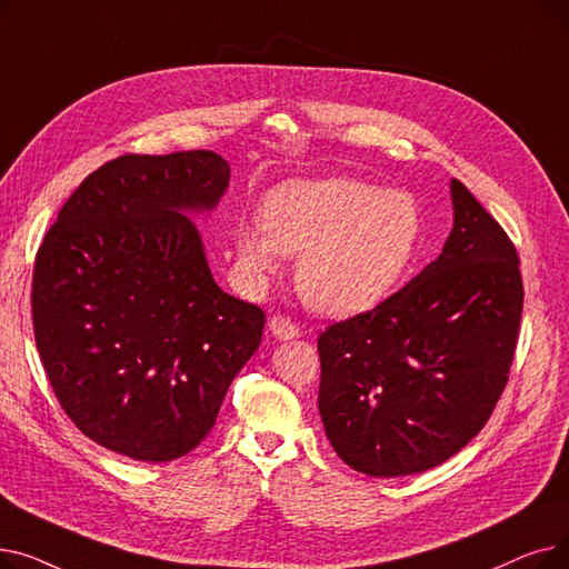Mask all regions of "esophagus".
Here are the masks:
<instances>
[{"mask_svg":"<svg viewBox=\"0 0 569 569\" xmlns=\"http://www.w3.org/2000/svg\"><path fill=\"white\" fill-rule=\"evenodd\" d=\"M269 332H272L277 339H295L297 335H300V327H297L286 316H274L272 320H269Z\"/></svg>","mask_w":569,"mask_h":569,"instance_id":"obj_1","label":"esophagus"}]
</instances>
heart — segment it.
Here are the masks:
<instances>
[{
  "label": "heart",
  "mask_w": 569,
  "mask_h": 569,
  "mask_svg": "<svg viewBox=\"0 0 569 569\" xmlns=\"http://www.w3.org/2000/svg\"><path fill=\"white\" fill-rule=\"evenodd\" d=\"M422 209L362 179H295L264 198L262 226L239 228L237 258L253 279L300 253L295 281L322 313L362 311L390 292L420 251Z\"/></svg>",
  "instance_id": "heart-1"
}]
</instances>
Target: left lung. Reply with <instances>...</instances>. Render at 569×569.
Listing matches in <instances>:
<instances>
[{
  "mask_svg": "<svg viewBox=\"0 0 569 569\" xmlns=\"http://www.w3.org/2000/svg\"><path fill=\"white\" fill-rule=\"evenodd\" d=\"M442 253L378 307L318 337V410L357 472H425L485 429L515 360L523 281L512 239L452 179Z\"/></svg>",
  "mask_w": 569,
  "mask_h": 569,
  "instance_id": "8db88e82",
  "label": "left lung"
}]
</instances>
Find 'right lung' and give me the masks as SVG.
<instances>
[{"label": "right lung", "instance_id": "add662e5", "mask_svg": "<svg viewBox=\"0 0 569 569\" xmlns=\"http://www.w3.org/2000/svg\"><path fill=\"white\" fill-rule=\"evenodd\" d=\"M228 177L207 149L117 157L84 177L37 251L46 376L71 422L110 452L163 463L196 450L260 346L262 309L214 283L179 214L214 207Z\"/></svg>", "mask_w": 569, "mask_h": 569}]
</instances>
